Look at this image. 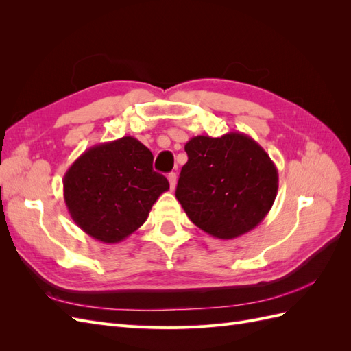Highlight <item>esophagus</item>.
Segmentation results:
<instances>
[{
  "label": "esophagus",
  "instance_id": "1",
  "mask_svg": "<svg viewBox=\"0 0 351 351\" xmlns=\"http://www.w3.org/2000/svg\"><path fill=\"white\" fill-rule=\"evenodd\" d=\"M168 182H169V187H171V190H174L176 184H177V174L176 173H169L168 174Z\"/></svg>",
  "mask_w": 351,
  "mask_h": 351
}]
</instances>
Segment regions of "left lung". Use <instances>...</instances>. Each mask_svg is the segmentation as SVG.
I'll use <instances>...</instances> for the list:
<instances>
[{"mask_svg":"<svg viewBox=\"0 0 351 351\" xmlns=\"http://www.w3.org/2000/svg\"><path fill=\"white\" fill-rule=\"evenodd\" d=\"M184 151L176 197L200 230L230 240L259 226L278 192V171L250 136H195Z\"/></svg>","mask_w":351,"mask_h":351,"instance_id":"1","label":"left lung"}]
</instances>
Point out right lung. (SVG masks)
I'll return each mask as SVG.
<instances>
[{
    "label": "right lung",
    "mask_w": 351,
    "mask_h": 351,
    "mask_svg": "<svg viewBox=\"0 0 351 351\" xmlns=\"http://www.w3.org/2000/svg\"><path fill=\"white\" fill-rule=\"evenodd\" d=\"M154 155L132 136L84 151L62 178L71 219L88 236L120 243L139 228L168 180L154 171Z\"/></svg>",
    "instance_id": "right-lung-1"
}]
</instances>
